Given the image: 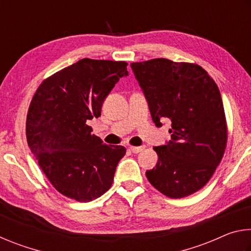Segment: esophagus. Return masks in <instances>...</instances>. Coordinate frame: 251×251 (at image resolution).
<instances>
[{"label":"esophagus","instance_id":"obj_1","mask_svg":"<svg viewBox=\"0 0 251 251\" xmlns=\"http://www.w3.org/2000/svg\"><path fill=\"white\" fill-rule=\"evenodd\" d=\"M144 146H139V147H136V146H130L129 147V151L131 152H134V154H137V152H141L144 150Z\"/></svg>","mask_w":251,"mask_h":251}]
</instances>
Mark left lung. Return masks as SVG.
Masks as SVG:
<instances>
[{"label": "left lung", "mask_w": 251, "mask_h": 251, "mask_svg": "<svg viewBox=\"0 0 251 251\" xmlns=\"http://www.w3.org/2000/svg\"><path fill=\"white\" fill-rule=\"evenodd\" d=\"M152 122L172 123V141L154 147L156 166L148 181L169 198H182L205 186L222 160L228 128L219 88L201 66L154 58L131 63Z\"/></svg>", "instance_id": "left-lung-1"}]
</instances>
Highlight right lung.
Here are the masks:
<instances>
[{
	"mask_svg": "<svg viewBox=\"0 0 251 251\" xmlns=\"http://www.w3.org/2000/svg\"><path fill=\"white\" fill-rule=\"evenodd\" d=\"M126 62L83 58L44 79L26 116L28 147L58 193L88 202L110 188L125 147L106 145L87 122L100 116L105 97Z\"/></svg>",
	"mask_w": 251,
	"mask_h": 251,
	"instance_id": "add662e5",
	"label": "right lung"
}]
</instances>
